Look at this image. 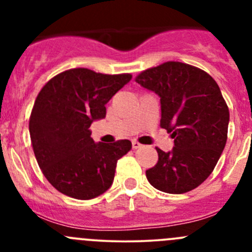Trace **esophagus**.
<instances>
[{
	"label": "esophagus",
	"instance_id": "34e87169",
	"mask_svg": "<svg viewBox=\"0 0 252 252\" xmlns=\"http://www.w3.org/2000/svg\"><path fill=\"white\" fill-rule=\"evenodd\" d=\"M131 146H133V149H134V150H136V149H140V147L142 146V145L140 144V142H138V141L133 140V141H131Z\"/></svg>",
	"mask_w": 252,
	"mask_h": 252
}]
</instances>
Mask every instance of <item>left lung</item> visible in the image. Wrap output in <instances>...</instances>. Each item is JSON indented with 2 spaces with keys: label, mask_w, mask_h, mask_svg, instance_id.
<instances>
[{
  "label": "left lung",
  "mask_w": 252,
  "mask_h": 252,
  "mask_svg": "<svg viewBox=\"0 0 252 252\" xmlns=\"http://www.w3.org/2000/svg\"><path fill=\"white\" fill-rule=\"evenodd\" d=\"M161 101V128L174 139L172 151L156 147L158 161L146 171L150 184L168 194H184L212 173L224 150L229 110L215 79L200 68L164 62L135 78Z\"/></svg>",
  "instance_id": "obj_1"
}]
</instances>
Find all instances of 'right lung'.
Returning <instances> with one entry per match:
<instances>
[{"mask_svg":"<svg viewBox=\"0 0 252 252\" xmlns=\"http://www.w3.org/2000/svg\"><path fill=\"white\" fill-rule=\"evenodd\" d=\"M131 79L74 68L48 80L35 100L29 131L35 157L55 189L78 200L103 194L113 183L117 161L131 142H94L91 123L106 117V103Z\"/></svg>","mask_w":252,"mask_h":252,"instance_id":"right-lung-1","label":"right lung"}]
</instances>
